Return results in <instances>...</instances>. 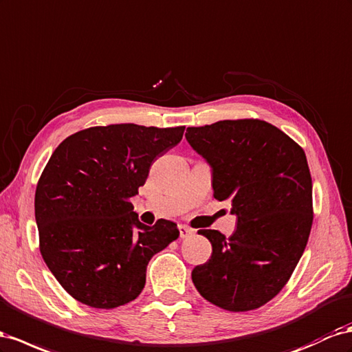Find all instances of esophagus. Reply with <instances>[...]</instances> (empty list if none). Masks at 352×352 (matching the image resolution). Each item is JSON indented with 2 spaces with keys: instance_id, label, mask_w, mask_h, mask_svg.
<instances>
[{
  "instance_id": "1",
  "label": "esophagus",
  "mask_w": 352,
  "mask_h": 352,
  "mask_svg": "<svg viewBox=\"0 0 352 352\" xmlns=\"http://www.w3.org/2000/svg\"><path fill=\"white\" fill-rule=\"evenodd\" d=\"M179 235H180V239H188V236L194 235V230H192V228L186 226V225H180L179 226Z\"/></svg>"
}]
</instances>
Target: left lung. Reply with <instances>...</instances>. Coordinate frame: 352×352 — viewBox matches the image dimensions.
I'll list each match as a JSON object with an SVG mask.
<instances>
[{
	"label": "left lung",
	"instance_id": "1",
	"mask_svg": "<svg viewBox=\"0 0 352 352\" xmlns=\"http://www.w3.org/2000/svg\"><path fill=\"white\" fill-rule=\"evenodd\" d=\"M188 144L212 167L213 195L231 199L236 230L226 239L199 230L212 243L192 283L213 305L256 309L286 286L312 226V180L307 155L286 133L262 120H223L188 127Z\"/></svg>",
	"mask_w": 352,
	"mask_h": 352
}]
</instances>
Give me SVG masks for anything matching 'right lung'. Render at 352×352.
<instances>
[{
	"label": "right lung",
	"instance_id": "add662e5",
	"mask_svg": "<svg viewBox=\"0 0 352 352\" xmlns=\"http://www.w3.org/2000/svg\"><path fill=\"white\" fill-rule=\"evenodd\" d=\"M184 131L99 126L74 133L54 149L36 185L35 221L43 259L74 299L111 309L144 290L148 262L179 230L166 219L144 225L130 198Z\"/></svg>",
	"mask_w": 352,
	"mask_h": 352
}]
</instances>
